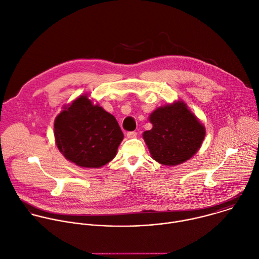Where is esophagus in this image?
Returning a JSON list of instances; mask_svg holds the SVG:
<instances>
[{
	"mask_svg": "<svg viewBox=\"0 0 259 259\" xmlns=\"http://www.w3.org/2000/svg\"><path fill=\"white\" fill-rule=\"evenodd\" d=\"M137 133L136 132H128L127 134H126V137L128 138V139H134V138H136L137 137Z\"/></svg>",
	"mask_w": 259,
	"mask_h": 259,
	"instance_id": "esophagus-1",
	"label": "esophagus"
}]
</instances>
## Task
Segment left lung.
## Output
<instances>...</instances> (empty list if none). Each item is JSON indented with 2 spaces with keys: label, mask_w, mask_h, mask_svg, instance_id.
<instances>
[{
  "label": "left lung",
  "mask_w": 259,
  "mask_h": 259,
  "mask_svg": "<svg viewBox=\"0 0 259 259\" xmlns=\"http://www.w3.org/2000/svg\"><path fill=\"white\" fill-rule=\"evenodd\" d=\"M152 130L143 138L151 157L166 166L189 160L200 148L205 128L183 101L158 107L149 116Z\"/></svg>",
  "instance_id": "left-lung-1"
}]
</instances>
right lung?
Masks as SVG:
<instances>
[{
    "label": "right lung",
    "mask_w": 259,
    "mask_h": 259,
    "mask_svg": "<svg viewBox=\"0 0 259 259\" xmlns=\"http://www.w3.org/2000/svg\"><path fill=\"white\" fill-rule=\"evenodd\" d=\"M55 139L70 162L84 168H100L115 157L123 134L115 117L84 94L56 117Z\"/></svg>",
    "instance_id": "1"
}]
</instances>
